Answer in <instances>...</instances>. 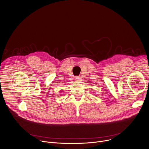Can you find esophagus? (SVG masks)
<instances>
[{"label": "esophagus", "mask_w": 149, "mask_h": 149, "mask_svg": "<svg viewBox=\"0 0 149 149\" xmlns=\"http://www.w3.org/2000/svg\"><path fill=\"white\" fill-rule=\"evenodd\" d=\"M80 77H79V76H76V77H75V80H76V81H79L80 80Z\"/></svg>", "instance_id": "1"}]
</instances>
